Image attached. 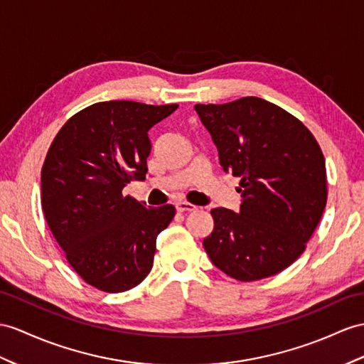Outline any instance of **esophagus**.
Wrapping results in <instances>:
<instances>
[{
    "instance_id": "obj_1",
    "label": "esophagus",
    "mask_w": 364,
    "mask_h": 364,
    "mask_svg": "<svg viewBox=\"0 0 364 364\" xmlns=\"http://www.w3.org/2000/svg\"><path fill=\"white\" fill-rule=\"evenodd\" d=\"M176 210L183 213V211H194V210H198V207L193 205V203H190V202H177Z\"/></svg>"
}]
</instances>
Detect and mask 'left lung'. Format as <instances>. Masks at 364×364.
I'll use <instances>...</instances> for the list:
<instances>
[{
	"instance_id": "obj_1",
	"label": "left lung",
	"mask_w": 364,
	"mask_h": 364,
	"mask_svg": "<svg viewBox=\"0 0 364 364\" xmlns=\"http://www.w3.org/2000/svg\"><path fill=\"white\" fill-rule=\"evenodd\" d=\"M225 173L241 177V208H213L203 249L219 270L258 281L306 250L327 200L324 156L296 117L259 97L194 106Z\"/></svg>"
}]
</instances>
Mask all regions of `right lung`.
<instances>
[{"label": "right lung", "mask_w": 364, "mask_h": 364, "mask_svg": "<svg viewBox=\"0 0 364 364\" xmlns=\"http://www.w3.org/2000/svg\"><path fill=\"white\" fill-rule=\"evenodd\" d=\"M177 105L94 103L58 131L41 168V207L68 262L87 284L119 294L151 272L156 239L176 215L146 207L122 190L144 181L148 131Z\"/></svg>", "instance_id": "obj_1"}]
</instances>
